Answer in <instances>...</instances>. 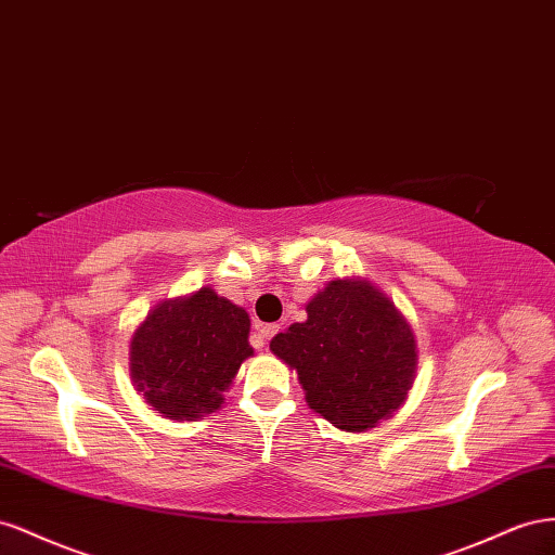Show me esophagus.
<instances>
[{"mask_svg":"<svg viewBox=\"0 0 555 555\" xmlns=\"http://www.w3.org/2000/svg\"><path fill=\"white\" fill-rule=\"evenodd\" d=\"M276 332H279V325H274V323L258 325V341H260V346H264L269 339H272Z\"/></svg>","mask_w":555,"mask_h":555,"instance_id":"esophagus-1","label":"esophagus"}]
</instances>
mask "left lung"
<instances>
[{"instance_id":"8db88e82","label":"left lung","mask_w":555,"mask_h":555,"mask_svg":"<svg viewBox=\"0 0 555 555\" xmlns=\"http://www.w3.org/2000/svg\"><path fill=\"white\" fill-rule=\"evenodd\" d=\"M307 321L269 341L297 372L309 409L339 430L390 418L416 382V335L392 299L367 279H337L307 302Z\"/></svg>"}]
</instances>
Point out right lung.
<instances>
[{
	"label": "right lung",
	"instance_id": "right-lung-1",
	"mask_svg": "<svg viewBox=\"0 0 555 555\" xmlns=\"http://www.w3.org/2000/svg\"><path fill=\"white\" fill-rule=\"evenodd\" d=\"M246 309L204 286L165 299L130 339V378L169 421H197L223 406L242 362L253 356Z\"/></svg>",
	"mask_w": 555,
	"mask_h": 555
}]
</instances>
